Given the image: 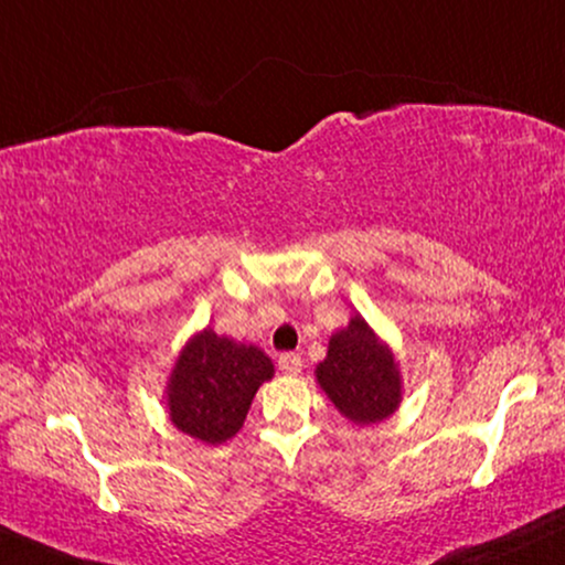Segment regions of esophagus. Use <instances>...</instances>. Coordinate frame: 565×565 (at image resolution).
Instances as JSON below:
<instances>
[{
  "instance_id": "obj_1",
  "label": "esophagus",
  "mask_w": 565,
  "mask_h": 565,
  "mask_svg": "<svg viewBox=\"0 0 565 565\" xmlns=\"http://www.w3.org/2000/svg\"><path fill=\"white\" fill-rule=\"evenodd\" d=\"M277 364H280V369L285 374H301V369H303V359L298 356V353H282L280 356V361H277Z\"/></svg>"
}]
</instances>
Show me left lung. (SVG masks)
<instances>
[{"label":"left lung","instance_id":"left-lung-1","mask_svg":"<svg viewBox=\"0 0 565 565\" xmlns=\"http://www.w3.org/2000/svg\"><path fill=\"white\" fill-rule=\"evenodd\" d=\"M317 380L345 419L374 424L387 419L401 403V377L393 353L382 345L361 317L330 340Z\"/></svg>","mask_w":565,"mask_h":565}]
</instances>
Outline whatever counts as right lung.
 <instances>
[{
  "instance_id": "right-lung-1",
  "label": "right lung",
  "mask_w": 565,
  "mask_h": 565,
  "mask_svg": "<svg viewBox=\"0 0 565 565\" xmlns=\"http://www.w3.org/2000/svg\"><path fill=\"white\" fill-rule=\"evenodd\" d=\"M271 374V361L259 348L204 330L183 348L170 377V419L201 443H225L243 427L256 390Z\"/></svg>"
}]
</instances>
